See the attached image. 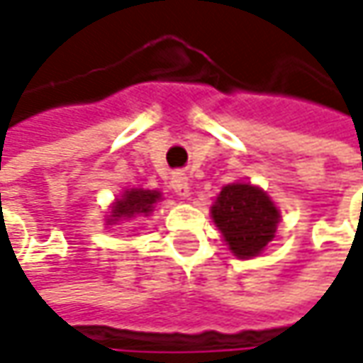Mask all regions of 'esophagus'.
<instances>
[{
	"label": "esophagus",
	"mask_w": 363,
	"mask_h": 363,
	"mask_svg": "<svg viewBox=\"0 0 363 363\" xmlns=\"http://www.w3.org/2000/svg\"><path fill=\"white\" fill-rule=\"evenodd\" d=\"M170 184H172V189H174V193L179 197H189V179H186L184 172H174Z\"/></svg>",
	"instance_id": "obj_1"
}]
</instances>
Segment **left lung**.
Wrapping results in <instances>:
<instances>
[{
  "instance_id": "obj_1",
  "label": "left lung",
  "mask_w": 363,
  "mask_h": 363,
  "mask_svg": "<svg viewBox=\"0 0 363 363\" xmlns=\"http://www.w3.org/2000/svg\"><path fill=\"white\" fill-rule=\"evenodd\" d=\"M211 216L230 250L240 259L259 255L273 240L279 222V211L267 193L250 184L224 186Z\"/></svg>"
}]
</instances>
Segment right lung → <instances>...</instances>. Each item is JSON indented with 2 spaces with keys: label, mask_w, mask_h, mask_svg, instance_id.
Returning a JSON list of instances; mask_svg holds the SVG:
<instances>
[{
  "label": "right lung",
  "mask_w": 363,
  "mask_h": 363,
  "mask_svg": "<svg viewBox=\"0 0 363 363\" xmlns=\"http://www.w3.org/2000/svg\"><path fill=\"white\" fill-rule=\"evenodd\" d=\"M158 199H160L158 191H141V189L127 191L123 195V199H118L113 205L108 222H118V220H127V218H135V216H147Z\"/></svg>",
  "instance_id": "right-lung-1"
}]
</instances>
